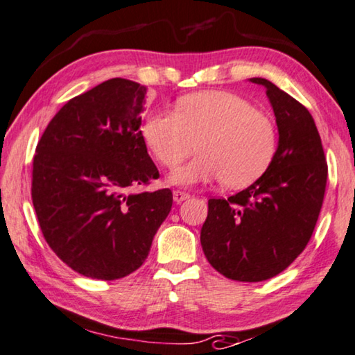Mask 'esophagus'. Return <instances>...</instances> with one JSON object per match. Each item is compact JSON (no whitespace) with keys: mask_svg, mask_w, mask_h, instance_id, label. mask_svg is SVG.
<instances>
[{"mask_svg":"<svg viewBox=\"0 0 355 355\" xmlns=\"http://www.w3.org/2000/svg\"><path fill=\"white\" fill-rule=\"evenodd\" d=\"M189 198H191V196H189V193L180 191V189H177V191H173V200H175V202H183V200H187Z\"/></svg>","mask_w":355,"mask_h":355,"instance_id":"1","label":"esophagus"}]
</instances>
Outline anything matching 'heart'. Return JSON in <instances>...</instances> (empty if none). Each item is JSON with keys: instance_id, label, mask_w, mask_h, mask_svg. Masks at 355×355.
<instances>
[{"instance_id": "heart-1", "label": "heart", "mask_w": 355, "mask_h": 355, "mask_svg": "<svg viewBox=\"0 0 355 355\" xmlns=\"http://www.w3.org/2000/svg\"><path fill=\"white\" fill-rule=\"evenodd\" d=\"M144 137L167 168L182 164L199 144L200 155L171 175L180 187L225 178L226 187L244 188L266 172L277 151L272 121L247 98L225 91L187 95L177 111L151 114Z\"/></svg>"}]
</instances>
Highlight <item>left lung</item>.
Listing matches in <instances>:
<instances>
[{
	"instance_id": "1",
	"label": "left lung",
	"mask_w": 355,
	"mask_h": 355,
	"mask_svg": "<svg viewBox=\"0 0 355 355\" xmlns=\"http://www.w3.org/2000/svg\"><path fill=\"white\" fill-rule=\"evenodd\" d=\"M279 129V146L266 172L244 191L210 199L200 245L225 277L261 282L282 272L313 236L329 167L313 116L292 95L264 78Z\"/></svg>"
}]
</instances>
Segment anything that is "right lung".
Wrapping results in <instances>:
<instances>
[{
  "instance_id": "obj_1",
  "label": "right lung",
  "mask_w": 355,
  "mask_h": 355,
  "mask_svg": "<svg viewBox=\"0 0 355 355\" xmlns=\"http://www.w3.org/2000/svg\"><path fill=\"white\" fill-rule=\"evenodd\" d=\"M146 86L108 79L68 100L36 146L31 200L42 236L86 277L129 276L146 260L172 191L132 193L159 178L141 135Z\"/></svg>"
}]
</instances>
